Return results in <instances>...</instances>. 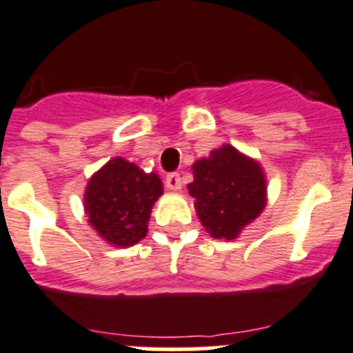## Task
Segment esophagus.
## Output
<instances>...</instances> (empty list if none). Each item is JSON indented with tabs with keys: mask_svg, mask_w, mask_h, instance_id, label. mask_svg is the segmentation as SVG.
<instances>
[{
	"mask_svg": "<svg viewBox=\"0 0 353 353\" xmlns=\"http://www.w3.org/2000/svg\"><path fill=\"white\" fill-rule=\"evenodd\" d=\"M165 186L172 192H179L181 186H183V181H181L179 174H168L167 179H165Z\"/></svg>",
	"mask_w": 353,
	"mask_h": 353,
	"instance_id": "34e87169",
	"label": "esophagus"
}]
</instances>
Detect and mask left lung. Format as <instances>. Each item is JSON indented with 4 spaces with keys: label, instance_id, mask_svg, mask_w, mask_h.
Instances as JSON below:
<instances>
[{
    "label": "left lung",
    "instance_id": "obj_1",
    "mask_svg": "<svg viewBox=\"0 0 353 353\" xmlns=\"http://www.w3.org/2000/svg\"><path fill=\"white\" fill-rule=\"evenodd\" d=\"M188 185L201 223L216 240H236L266 206V176L261 163L231 143L213 149L192 165Z\"/></svg>",
    "mask_w": 353,
    "mask_h": 353
}]
</instances>
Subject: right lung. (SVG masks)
Here are the masks:
<instances>
[{"mask_svg": "<svg viewBox=\"0 0 353 353\" xmlns=\"http://www.w3.org/2000/svg\"><path fill=\"white\" fill-rule=\"evenodd\" d=\"M163 195L158 174L133 161L112 158L88 179L83 208L88 225L113 247H133L147 234L154 202Z\"/></svg>", "mask_w": 353, "mask_h": 353, "instance_id": "obj_1", "label": "right lung"}]
</instances>
